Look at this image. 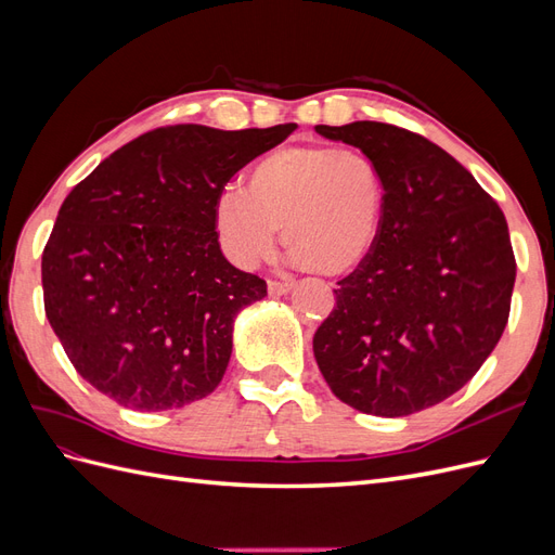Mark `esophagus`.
I'll return each instance as SVG.
<instances>
[{"label":"esophagus","mask_w":555,"mask_h":555,"mask_svg":"<svg viewBox=\"0 0 555 555\" xmlns=\"http://www.w3.org/2000/svg\"><path fill=\"white\" fill-rule=\"evenodd\" d=\"M292 287H294L292 280H271V282H268V294L284 296V294L292 292Z\"/></svg>","instance_id":"obj_1"}]
</instances>
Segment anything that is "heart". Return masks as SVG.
<instances>
[{"label":"heart","instance_id":"heart-1","mask_svg":"<svg viewBox=\"0 0 555 555\" xmlns=\"http://www.w3.org/2000/svg\"><path fill=\"white\" fill-rule=\"evenodd\" d=\"M386 217L379 164L351 147L287 145L251 166L245 194L227 190L212 220L231 261L251 268L273 257L278 231L298 266L345 275L373 255Z\"/></svg>","mask_w":555,"mask_h":555}]
</instances>
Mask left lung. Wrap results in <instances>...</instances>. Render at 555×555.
Returning a JSON list of instances; mask_svg holds the SVG:
<instances>
[{"mask_svg": "<svg viewBox=\"0 0 555 555\" xmlns=\"http://www.w3.org/2000/svg\"><path fill=\"white\" fill-rule=\"evenodd\" d=\"M386 178L382 236L338 282L312 349L331 391L375 416H408L465 386L507 326L516 259L507 220L465 166L384 122L319 125Z\"/></svg>", "mask_w": 555, "mask_h": 555, "instance_id": "left-lung-1", "label": "left lung"}]
</instances>
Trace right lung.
<instances>
[{
    "label": "right lung",
    "instance_id": "add662e5",
    "mask_svg": "<svg viewBox=\"0 0 555 555\" xmlns=\"http://www.w3.org/2000/svg\"><path fill=\"white\" fill-rule=\"evenodd\" d=\"M294 129L159 127L115 150L64 198L41 257L43 306L96 391L164 412L222 382L233 319L266 296V282L222 255L215 201Z\"/></svg>",
    "mask_w": 555,
    "mask_h": 555
}]
</instances>
